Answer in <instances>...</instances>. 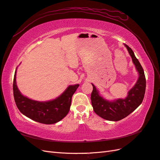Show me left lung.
<instances>
[{"mask_svg": "<svg viewBox=\"0 0 160 160\" xmlns=\"http://www.w3.org/2000/svg\"><path fill=\"white\" fill-rule=\"evenodd\" d=\"M125 46L127 48L133 64L139 73L138 80L134 87L128 92V97L113 102L107 101L99 95L95 87L92 84L93 88L91 99L92 108L98 116L108 121H118L128 117L141 104L145 93L146 78L143 68L135 57L133 50L126 44H125Z\"/></svg>", "mask_w": 160, "mask_h": 160, "instance_id": "8db88e82", "label": "left lung"}]
</instances>
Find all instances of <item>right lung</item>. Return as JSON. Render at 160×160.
<instances>
[{
	"label": "right lung",
	"mask_w": 160,
	"mask_h": 160,
	"mask_svg": "<svg viewBox=\"0 0 160 160\" xmlns=\"http://www.w3.org/2000/svg\"><path fill=\"white\" fill-rule=\"evenodd\" d=\"M79 84L71 85L65 91L54 100L40 102L30 99L21 94L16 85L14 75L13 90L15 102L18 110L26 117L43 124H54L62 119L68 114L72 98Z\"/></svg>",
	"instance_id": "right-lung-1"
}]
</instances>
